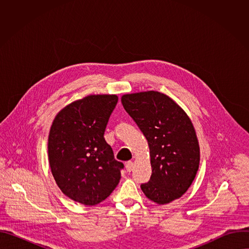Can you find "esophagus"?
Instances as JSON below:
<instances>
[{
	"mask_svg": "<svg viewBox=\"0 0 249 249\" xmlns=\"http://www.w3.org/2000/svg\"><path fill=\"white\" fill-rule=\"evenodd\" d=\"M133 167H134L133 161H127V162H126V170H127L128 172L132 171V170H133Z\"/></svg>",
	"mask_w": 249,
	"mask_h": 249,
	"instance_id": "1",
	"label": "esophagus"
}]
</instances>
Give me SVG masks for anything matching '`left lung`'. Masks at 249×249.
<instances>
[{
  "label": "left lung",
  "mask_w": 249,
  "mask_h": 249,
  "mask_svg": "<svg viewBox=\"0 0 249 249\" xmlns=\"http://www.w3.org/2000/svg\"><path fill=\"white\" fill-rule=\"evenodd\" d=\"M126 112L146 137L152 175L142 191L163 205L180 198L192 184L200 162V149L193 124L184 110L159 91L124 94Z\"/></svg>",
  "instance_id": "left-lung-1"
}]
</instances>
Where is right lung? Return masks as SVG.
<instances>
[{"mask_svg":"<svg viewBox=\"0 0 249 249\" xmlns=\"http://www.w3.org/2000/svg\"><path fill=\"white\" fill-rule=\"evenodd\" d=\"M117 101L115 94L88 95L64 107L50 128L48 158L54 179L66 196L87 206L105 200L121 178L124 164L104 139Z\"/></svg>","mask_w":249,"mask_h":249,"instance_id":"obj_1","label":"right lung"}]
</instances>
